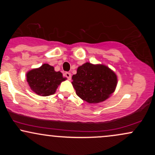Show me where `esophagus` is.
<instances>
[{
    "mask_svg": "<svg viewBox=\"0 0 155 155\" xmlns=\"http://www.w3.org/2000/svg\"><path fill=\"white\" fill-rule=\"evenodd\" d=\"M65 77H66L68 80H71V73L65 72Z\"/></svg>",
    "mask_w": 155,
    "mask_h": 155,
    "instance_id": "obj_1",
    "label": "esophagus"
}]
</instances>
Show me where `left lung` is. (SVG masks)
<instances>
[{
  "instance_id": "1",
  "label": "left lung",
  "mask_w": 155,
  "mask_h": 155,
  "mask_svg": "<svg viewBox=\"0 0 155 155\" xmlns=\"http://www.w3.org/2000/svg\"><path fill=\"white\" fill-rule=\"evenodd\" d=\"M72 80L76 95L89 104H97L106 100L114 92L117 84L116 74L109 68L90 63L78 68Z\"/></svg>"
}]
</instances>
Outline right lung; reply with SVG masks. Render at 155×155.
Wrapping results in <instances>:
<instances>
[{
	"instance_id": "obj_1",
	"label": "right lung",
	"mask_w": 155,
	"mask_h": 155,
	"mask_svg": "<svg viewBox=\"0 0 155 155\" xmlns=\"http://www.w3.org/2000/svg\"><path fill=\"white\" fill-rule=\"evenodd\" d=\"M26 76L31 90L41 96L53 95L60 83L66 79L61 72L55 71L54 67L46 63L29 71Z\"/></svg>"
}]
</instances>
